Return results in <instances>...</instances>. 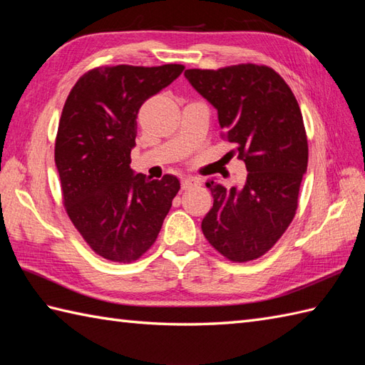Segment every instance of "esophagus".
<instances>
[{
	"instance_id": "obj_1",
	"label": "esophagus",
	"mask_w": 365,
	"mask_h": 365,
	"mask_svg": "<svg viewBox=\"0 0 365 365\" xmlns=\"http://www.w3.org/2000/svg\"><path fill=\"white\" fill-rule=\"evenodd\" d=\"M199 178L196 177H182V188L183 190H188L191 187H196V185H199Z\"/></svg>"
}]
</instances>
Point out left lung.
I'll use <instances>...</instances> for the list:
<instances>
[{"label":"left lung","instance_id":"obj_1","mask_svg":"<svg viewBox=\"0 0 365 365\" xmlns=\"http://www.w3.org/2000/svg\"><path fill=\"white\" fill-rule=\"evenodd\" d=\"M185 76L218 110L221 133L246 165L243 188L205 185L213 196L202 232L230 262L262 257L294 218L302 174L307 169V136L299 105L289 84L271 67L238 64Z\"/></svg>","mask_w":365,"mask_h":365}]
</instances>
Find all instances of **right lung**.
Segmentation results:
<instances>
[{"label": "right lung", "instance_id": "obj_1", "mask_svg": "<svg viewBox=\"0 0 365 365\" xmlns=\"http://www.w3.org/2000/svg\"><path fill=\"white\" fill-rule=\"evenodd\" d=\"M183 68L97 67L66 100L54 144L63 202L84 242L106 260L131 263L149 251L180 190L175 175L135 174L130 153L139 108Z\"/></svg>", "mask_w": 365, "mask_h": 365}]
</instances>
